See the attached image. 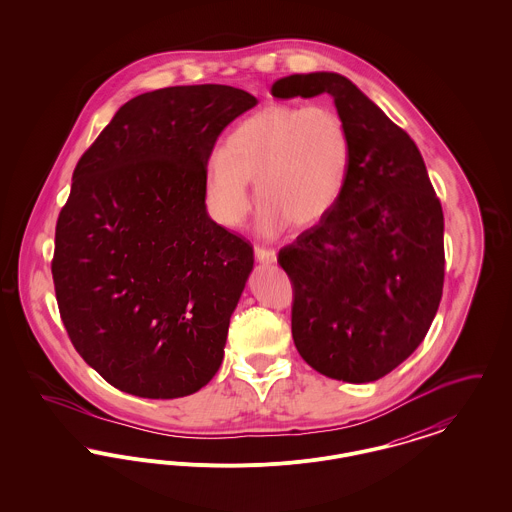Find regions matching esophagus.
<instances>
[{
  "label": "esophagus",
  "instance_id": "obj_1",
  "mask_svg": "<svg viewBox=\"0 0 512 512\" xmlns=\"http://www.w3.org/2000/svg\"><path fill=\"white\" fill-rule=\"evenodd\" d=\"M255 259L263 265H272V263H276V251L265 249V247H255Z\"/></svg>",
  "mask_w": 512,
  "mask_h": 512
}]
</instances>
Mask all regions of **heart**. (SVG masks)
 I'll return each instance as SVG.
<instances>
[{"label":"heart","instance_id":"b5f03b06","mask_svg":"<svg viewBox=\"0 0 512 512\" xmlns=\"http://www.w3.org/2000/svg\"><path fill=\"white\" fill-rule=\"evenodd\" d=\"M353 165L347 122L330 105L270 103L245 117L205 169L213 217L240 226L251 209L257 180L259 232L280 234L324 219L345 192Z\"/></svg>","mask_w":512,"mask_h":512}]
</instances>
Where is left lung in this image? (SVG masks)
Listing matches in <instances>:
<instances>
[{
	"instance_id": "8db88e82",
	"label": "left lung",
	"mask_w": 512,
	"mask_h": 512,
	"mask_svg": "<svg viewBox=\"0 0 512 512\" xmlns=\"http://www.w3.org/2000/svg\"><path fill=\"white\" fill-rule=\"evenodd\" d=\"M280 99H334L353 140L338 205L278 255L293 286V343L349 384L386 376L422 343L443 292V211L411 136L345 76L290 74Z\"/></svg>"
}]
</instances>
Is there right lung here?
<instances>
[{"label":"right lung","instance_id":"1","mask_svg":"<svg viewBox=\"0 0 512 512\" xmlns=\"http://www.w3.org/2000/svg\"><path fill=\"white\" fill-rule=\"evenodd\" d=\"M255 105L222 84L147 92L74 169L55 295L74 349L117 390L184 397L220 368L253 247L209 217L205 169L220 132Z\"/></svg>","mask_w":512,"mask_h":512}]
</instances>
